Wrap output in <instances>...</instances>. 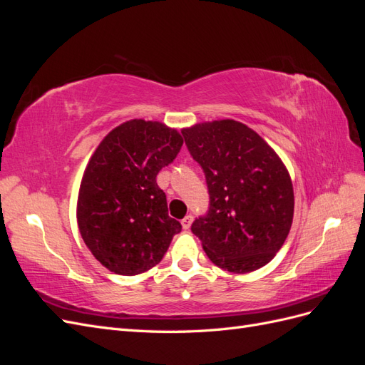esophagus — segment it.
Wrapping results in <instances>:
<instances>
[{"label": "esophagus", "mask_w": 365, "mask_h": 365, "mask_svg": "<svg viewBox=\"0 0 365 365\" xmlns=\"http://www.w3.org/2000/svg\"><path fill=\"white\" fill-rule=\"evenodd\" d=\"M192 222H193V216L192 215H187L182 220H181V225L184 230H189L192 227Z\"/></svg>", "instance_id": "esophagus-1"}]
</instances>
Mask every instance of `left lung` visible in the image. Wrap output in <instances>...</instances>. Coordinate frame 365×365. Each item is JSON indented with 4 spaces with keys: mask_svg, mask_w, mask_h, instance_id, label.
Listing matches in <instances>:
<instances>
[{
    "mask_svg": "<svg viewBox=\"0 0 365 365\" xmlns=\"http://www.w3.org/2000/svg\"><path fill=\"white\" fill-rule=\"evenodd\" d=\"M181 132L208 185V213L192 224L208 259L236 274L264 267L292 225L286 165L256 130L236 120L204 121Z\"/></svg>",
    "mask_w": 365,
    "mask_h": 365,
    "instance_id": "obj_1",
    "label": "left lung"
}]
</instances>
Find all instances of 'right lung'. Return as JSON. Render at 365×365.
<instances>
[{
    "instance_id": "right-lung-1",
    "label": "right lung",
    "mask_w": 365,
    "mask_h": 365,
    "mask_svg": "<svg viewBox=\"0 0 365 365\" xmlns=\"http://www.w3.org/2000/svg\"><path fill=\"white\" fill-rule=\"evenodd\" d=\"M182 146L176 129L134 118L101 141L83 172L77 225L106 269L137 275L158 264L181 224L168 213L157 175Z\"/></svg>"
}]
</instances>
